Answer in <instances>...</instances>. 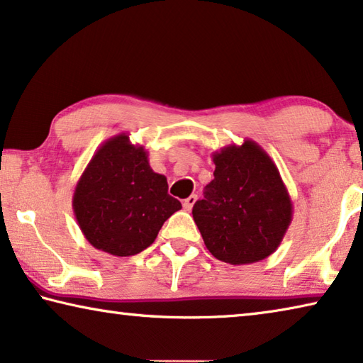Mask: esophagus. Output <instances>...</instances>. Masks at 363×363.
I'll list each match as a JSON object with an SVG mask.
<instances>
[{
	"label": "esophagus",
	"mask_w": 363,
	"mask_h": 363,
	"mask_svg": "<svg viewBox=\"0 0 363 363\" xmlns=\"http://www.w3.org/2000/svg\"><path fill=\"white\" fill-rule=\"evenodd\" d=\"M195 202H197V195H191V197H187V199L184 200V202H182L184 210H186V211H191Z\"/></svg>",
	"instance_id": "esophagus-1"
}]
</instances>
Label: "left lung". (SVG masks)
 Returning <instances> with one entry per match:
<instances>
[{
  "mask_svg": "<svg viewBox=\"0 0 363 363\" xmlns=\"http://www.w3.org/2000/svg\"><path fill=\"white\" fill-rule=\"evenodd\" d=\"M211 158L215 179L192 210L206 249L224 263L260 262L278 249L292 221V200L278 166L250 139Z\"/></svg>",
  "mask_w": 363,
  "mask_h": 363,
  "instance_id": "8db88e82",
  "label": "left lung"
}]
</instances>
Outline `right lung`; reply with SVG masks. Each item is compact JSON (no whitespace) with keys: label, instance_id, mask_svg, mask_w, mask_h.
I'll list each match as a JSON object with an SVG mask.
<instances>
[{"label":"right lung","instance_id":"1","mask_svg":"<svg viewBox=\"0 0 363 363\" xmlns=\"http://www.w3.org/2000/svg\"><path fill=\"white\" fill-rule=\"evenodd\" d=\"M168 181L150 168L148 152L128 134L103 142L85 166L72 210L85 239L101 252L130 257L150 247L163 223L181 210Z\"/></svg>","mask_w":363,"mask_h":363}]
</instances>
